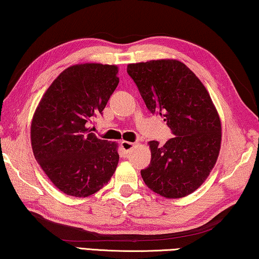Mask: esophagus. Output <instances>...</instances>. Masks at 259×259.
Listing matches in <instances>:
<instances>
[{"label": "esophagus", "instance_id": "1", "mask_svg": "<svg viewBox=\"0 0 259 259\" xmlns=\"http://www.w3.org/2000/svg\"><path fill=\"white\" fill-rule=\"evenodd\" d=\"M120 146H121V150L124 154H128L129 152L133 150V147L135 146L134 143H130V142H125V141H122L120 143Z\"/></svg>", "mask_w": 259, "mask_h": 259}]
</instances>
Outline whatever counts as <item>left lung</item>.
<instances>
[{
  "label": "left lung",
  "mask_w": 259,
  "mask_h": 259,
  "mask_svg": "<svg viewBox=\"0 0 259 259\" xmlns=\"http://www.w3.org/2000/svg\"><path fill=\"white\" fill-rule=\"evenodd\" d=\"M146 107L167 122L175 137L160 146L151 141V163L141 170L152 191L181 198L204 183L221 145L219 114L202 81L178 60L128 64Z\"/></svg>",
  "instance_id": "1"
}]
</instances>
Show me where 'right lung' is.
<instances>
[{"mask_svg":"<svg viewBox=\"0 0 259 259\" xmlns=\"http://www.w3.org/2000/svg\"><path fill=\"white\" fill-rule=\"evenodd\" d=\"M118 68L101 63L71 65L41 98L31 123L34 158L54 186L89 197L107 184L118 163L117 144L89 128L118 85Z\"/></svg>","mask_w":259,"mask_h":259,"instance_id":"obj_1","label":"right lung"}]
</instances>
